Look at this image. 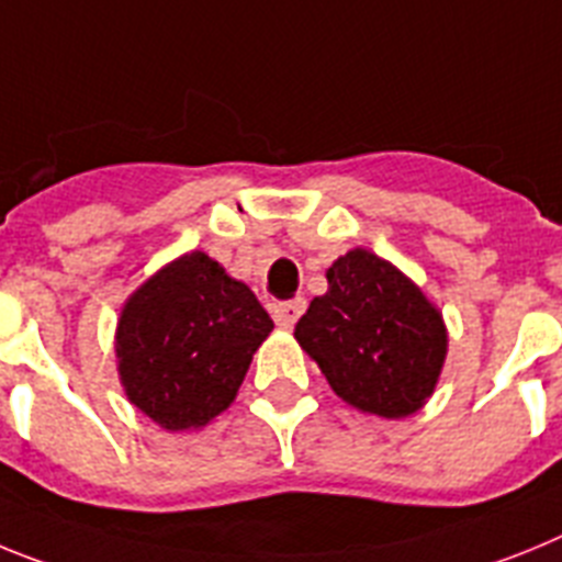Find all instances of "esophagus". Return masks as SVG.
Returning a JSON list of instances; mask_svg holds the SVG:
<instances>
[{
    "label": "esophagus",
    "mask_w": 562,
    "mask_h": 562,
    "mask_svg": "<svg viewBox=\"0 0 562 562\" xmlns=\"http://www.w3.org/2000/svg\"><path fill=\"white\" fill-rule=\"evenodd\" d=\"M305 314V300H288V302H277L274 305V322L280 328H294L296 319Z\"/></svg>",
    "instance_id": "1"
}]
</instances>
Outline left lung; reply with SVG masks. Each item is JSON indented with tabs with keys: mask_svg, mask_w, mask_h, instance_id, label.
I'll list each match as a JSON object with an SVG mask.
<instances>
[{
	"mask_svg": "<svg viewBox=\"0 0 562 562\" xmlns=\"http://www.w3.org/2000/svg\"><path fill=\"white\" fill-rule=\"evenodd\" d=\"M339 398L382 418L416 413L447 356L441 314L396 266L353 248L328 268L294 330Z\"/></svg>",
	"mask_w": 562,
	"mask_h": 562,
	"instance_id": "obj_1",
	"label": "left lung"
}]
</instances>
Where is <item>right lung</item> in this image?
I'll return each mask as SVG.
<instances>
[{
	"mask_svg": "<svg viewBox=\"0 0 562 562\" xmlns=\"http://www.w3.org/2000/svg\"><path fill=\"white\" fill-rule=\"evenodd\" d=\"M271 328L248 285L203 251L187 254L121 311L115 350L126 396L160 427H203L234 402Z\"/></svg>",
	"mask_w": 562,
	"mask_h": 562,
	"instance_id": "add662e5",
	"label": "right lung"
}]
</instances>
